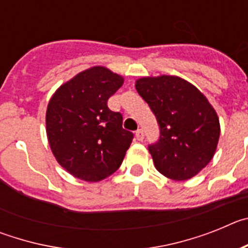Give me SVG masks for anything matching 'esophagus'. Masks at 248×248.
Here are the masks:
<instances>
[{"mask_svg": "<svg viewBox=\"0 0 248 248\" xmlns=\"http://www.w3.org/2000/svg\"><path fill=\"white\" fill-rule=\"evenodd\" d=\"M135 138H137L139 141H143L144 139V131L141 130V129H138L137 131H135Z\"/></svg>", "mask_w": 248, "mask_h": 248, "instance_id": "obj_1", "label": "esophagus"}]
</instances>
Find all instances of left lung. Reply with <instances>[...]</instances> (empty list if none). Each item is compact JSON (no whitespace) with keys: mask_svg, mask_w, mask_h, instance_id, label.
I'll use <instances>...</instances> for the list:
<instances>
[{"mask_svg":"<svg viewBox=\"0 0 248 248\" xmlns=\"http://www.w3.org/2000/svg\"><path fill=\"white\" fill-rule=\"evenodd\" d=\"M135 88L159 123V140L149 145L157 171L176 181L198 175L214 157L220 138L214 107L195 85L176 76L143 77Z\"/></svg>","mask_w":248,"mask_h":248,"instance_id":"8db88e82","label":"left lung"}]
</instances>
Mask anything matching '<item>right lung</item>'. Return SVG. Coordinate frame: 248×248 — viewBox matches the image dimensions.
I'll return each instance as SVG.
<instances>
[{
	"instance_id": "obj_1",
	"label": "right lung",
	"mask_w": 248,
	"mask_h": 248,
	"mask_svg": "<svg viewBox=\"0 0 248 248\" xmlns=\"http://www.w3.org/2000/svg\"><path fill=\"white\" fill-rule=\"evenodd\" d=\"M124 78L97 65L80 72L52 95L46 113L48 143L59 165L77 179L97 183L122 165L133 141L109 98Z\"/></svg>"
}]
</instances>
